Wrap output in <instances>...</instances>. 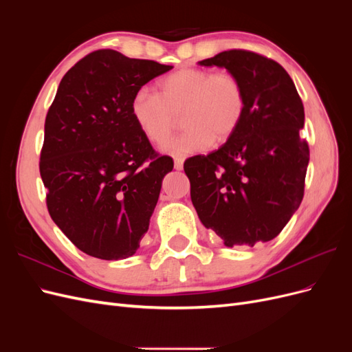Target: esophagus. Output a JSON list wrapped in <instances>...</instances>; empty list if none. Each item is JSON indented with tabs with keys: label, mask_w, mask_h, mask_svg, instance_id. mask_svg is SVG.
Segmentation results:
<instances>
[{
	"label": "esophagus",
	"mask_w": 352,
	"mask_h": 352,
	"mask_svg": "<svg viewBox=\"0 0 352 352\" xmlns=\"http://www.w3.org/2000/svg\"><path fill=\"white\" fill-rule=\"evenodd\" d=\"M175 168L176 170H182L184 168V158H180V157L175 158Z\"/></svg>",
	"instance_id": "esophagus-1"
}]
</instances>
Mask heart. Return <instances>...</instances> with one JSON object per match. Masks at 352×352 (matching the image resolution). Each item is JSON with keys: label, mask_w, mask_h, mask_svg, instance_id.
<instances>
[{"label": "heart", "mask_w": 352, "mask_h": 352, "mask_svg": "<svg viewBox=\"0 0 352 352\" xmlns=\"http://www.w3.org/2000/svg\"><path fill=\"white\" fill-rule=\"evenodd\" d=\"M245 109L247 98L236 76L198 67L170 73L160 80L158 94L140 88L131 100L135 124L154 145L168 140L180 114L185 131L164 146L177 157L230 140L242 123Z\"/></svg>", "instance_id": "heart-1"}]
</instances>
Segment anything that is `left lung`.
Segmentation results:
<instances>
[{"label":"left lung","instance_id":"8db88e82","mask_svg":"<svg viewBox=\"0 0 352 352\" xmlns=\"http://www.w3.org/2000/svg\"><path fill=\"white\" fill-rule=\"evenodd\" d=\"M198 65L236 76L247 109L235 135L217 151L184 164L197 214L226 247L272 241L304 197L310 150L300 138L302 101L279 63L255 52L229 50Z\"/></svg>","mask_w":352,"mask_h":352}]
</instances>
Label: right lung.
I'll use <instances>...</instances> for the list:
<instances>
[{"label": "right lung", "mask_w": 352, "mask_h": 352, "mask_svg": "<svg viewBox=\"0 0 352 352\" xmlns=\"http://www.w3.org/2000/svg\"><path fill=\"white\" fill-rule=\"evenodd\" d=\"M173 66L98 50L61 79L45 119L39 172L47 207L85 254L123 260L140 248L173 160L131 114L133 94Z\"/></svg>", "instance_id": "1"}]
</instances>
